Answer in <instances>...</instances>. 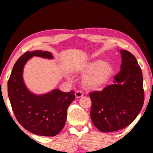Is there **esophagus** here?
Returning a JSON list of instances; mask_svg holds the SVG:
<instances>
[{"instance_id": "34e87169", "label": "esophagus", "mask_w": 153, "mask_h": 153, "mask_svg": "<svg viewBox=\"0 0 153 153\" xmlns=\"http://www.w3.org/2000/svg\"><path fill=\"white\" fill-rule=\"evenodd\" d=\"M75 94H76V97L77 98H79L84 95V93H83V92L81 91V90H77V91H76V93H75Z\"/></svg>"}]
</instances>
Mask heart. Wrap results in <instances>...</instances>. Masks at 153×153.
Masks as SVG:
<instances>
[{
	"label": "heart",
	"instance_id": "b5f03b06",
	"mask_svg": "<svg viewBox=\"0 0 153 153\" xmlns=\"http://www.w3.org/2000/svg\"><path fill=\"white\" fill-rule=\"evenodd\" d=\"M79 71L86 75L84 79V84L88 88L97 89L110 79L113 72V67L102 60H96L83 65Z\"/></svg>",
	"mask_w": 153,
	"mask_h": 153
}]
</instances>
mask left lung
<instances>
[{"label":"left lung","instance_id":"obj_1","mask_svg":"<svg viewBox=\"0 0 153 153\" xmlns=\"http://www.w3.org/2000/svg\"><path fill=\"white\" fill-rule=\"evenodd\" d=\"M121 70L114 77L113 84L102 91L89 93L92 107L90 117L102 132L120 130L131 123L144 104L143 76L135 56L120 51Z\"/></svg>","mask_w":153,"mask_h":153}]
</instances>
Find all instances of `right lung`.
<instances>
[{
	"label": "right lung",
	"instance_id": "right-lung-1",
	"mask_svg": "<svg viewBox=\"0 0 153 153\" xmlns=\"http://www.w3.org/2000/svg\"><path fill=\"white\" fill-rule=\"evenodd\" d=\"M33 56L53 59L48 51L26 52L14 65L8 80V95L13 111L21 125L37 135L55 136L62 130L67 119V110L74 100V91L63 92L58 89L46 94L36 95L25 86L23 69Z\"/></svg>",
	"mask_w": 153,
	"mask_h": 153
}]
</instances>
